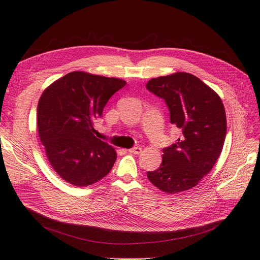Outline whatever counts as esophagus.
Instances as JSON below:
<instances>
[{"label": "esophagus", "instance_id": "34e87169", "mask_svg": "<svg viewBox=\"0 0 260 260\" xmlns=\"http://www.w3.org/2000/svg\"><path fill=\"white\" fill-rule=\"evenodd\" d=\"M128 152L132 153V154H140V153L142 152V149L140 147H135V148H133V149H129Z\"/></svg>", "mask_w": 260, "mask_h": 260}]
</instances>
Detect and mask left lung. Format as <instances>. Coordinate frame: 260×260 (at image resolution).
<instances>
[{"label": "left lung", "mask_w": 260, "mask_h": 260, "mask_svg": "<svg viewBox=\"0 0 260 260\" xmlns=\"http://www.w3.org/2000/svg\"><path fill=\"white\" fill-rule=\"evenodd\" d=\"M147 89L165 100L170 123L182 132L176 143L162 149L161 164L148 172V179L168 194L190 189L209 174L223 150L227 129L223 102L188 73L152 78Z\"/></svg>", "instance_id": "left-lung-1"}]
</instances>
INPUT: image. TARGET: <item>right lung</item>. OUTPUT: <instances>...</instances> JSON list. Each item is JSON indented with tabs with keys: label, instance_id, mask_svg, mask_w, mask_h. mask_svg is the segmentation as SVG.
I'll list each match as a JSON object with an SVG mask.
<instances>
[{
	"label": "right lung",
	"instance_id": "1",
	"mask_svg": "<svg viewBox=\"0 0 260 260\" xmlns=\"http://www.w3.org/2000/svg\"><path fill=\"white\" fill-rule=\"evenodd\" d=\"M124 80L85 72H72L51 83L37 106V129L54 171L75 186H88L109 174L117 153L94 136L102 117Z\"/></svg>",
	"mask_w": 260,
	"mask_h": 260
}]
</instances>
